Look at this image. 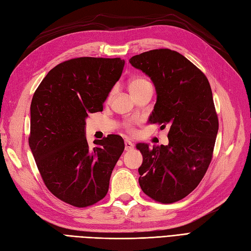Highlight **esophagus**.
Instances as JSON below:
<instances>
[{
  "mask_svg": "<svg viewBox=\"0 0 251 251\" xmlns=\"http://www.w3.org/2000/svg\"><path fill=\"white\" fill-rule=\"evenodd\" d=\"M133 148H134L133 143L130 142V140L126 139V140H125V149H126V151H130V150H132Z\"/></svg>",
  "mask_w": 251,
  "mask_h": 251,
  "instance_id": "obj_1",
  "label": "esophagus"
}]
</instances>
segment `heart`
Returning <instances> with one entry per match:
<instances>
[{
	"instance_id": "1",
	"label": "heart",
	"mask_w": 251,
	"mask_h": 251,
	"mask_svg": "<svg viewBox=\"0 0 251 251\" xmlns=\"http://www.w3.org/2000/svg\"><path fill=\"white\" fill-rule=\"evenodd\" d=\"M150 86H152L151 83L146 77H144V76H135V77H133L131 81H130V83H129V88L131 90L132 95H136L137 93H139V91H142L145 88L150 87ZM111 96L112 95H109L108 99H109V98H111ZM136 122H137L136 120L126 121L125 124H124L125 130L127 133L132 134L134 132V126L136 125Z\"/></svg>"
}]
</instances>
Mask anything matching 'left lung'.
<instances>
[{
  "label": "left lung",
  "mask_w": 251,
  "mask_h": 251,
  "mask_svg": "<svg viewBox=\"0 0 251 251\" xmlns=\"http://www.w3.org/2000/svg\"><path fill=\"white\" fill-rule=\"evenodd\" d=\"M130 63L155 86L150 122L161 129L169 126L167 146L136 145L143 154L139 185L154 201L174 203L198 186L212 161L218 117L210 83L202 71L170 49L135 55Z\"/></svg>",
  "instance_id": "1"
}]
</instances>
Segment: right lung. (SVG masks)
Masks as SVG:
<instances>
[{
  "instance_id": "1",
  "label": "right lung",
  "mask_w": 251,
  "mask_h": 251,
  "mask_svg": "<svg viewBox=\"0 0 251 251\" xmlns=\"http://www.w3.org/2000/svg\"><path fill=\"white\" fill-rule=\"evenodd\" d=\"M124 66L120 57L68 59L49 71L33 96L30 150L47 188L73 206L93 205L106 196L124 152L119 135L95 140L93 148L85 136V120L102 112Z\"/></svg>"
}]
</instances>
